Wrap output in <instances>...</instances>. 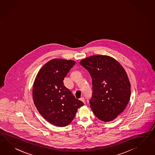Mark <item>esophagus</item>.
<instances>
[{"mask_svg":"<svg viewBox=\"0 0 155 155\" xmlns=\"http://www.w3.org/2000/svg\"><path fill=\"white\" fill-rule=\"evenodd\" d=\"M80 100L81 101H82V102H84V103H85V99H84V97H81V98H80Z\"/></svg>","mask_w":155,"mask_h":155,"instance_id":"esophagus-1","label":"esophagus"}]
</instances>
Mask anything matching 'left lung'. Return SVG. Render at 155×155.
<instances>
[{"instance_id":"left-lung-1","label":"left lung","mask_w":155,"mask_h":155,"mask_svg":"<svg viewBox=\"0 0 155 155\" xmlns=\"http://www.w3.org/2000/svg\"><path fill=\"white\" fill-rule=\"evenodd\" d=\"M92 78L91 109L103 121H110L121 113L130 97V84L124 69L114 58L96 55L80 61Z\"/></svg>"}]
</instances>
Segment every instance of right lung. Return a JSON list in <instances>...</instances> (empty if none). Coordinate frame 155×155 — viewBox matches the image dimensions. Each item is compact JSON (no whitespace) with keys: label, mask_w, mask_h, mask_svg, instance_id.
<instances>
[{"label":"right lung","mask_w":155,"mask_h":155,"mask_svg":"<svg viewBox=\"0 0 155 155\" xmlns=\"http://www.w3.org/2000/svg\"><path fill=\"white\" fill-rule=\"evenodd\" d=\"M75 64L70 60H51L41 68L35 80L32 90L35 105L43 117L57 127L68 125L78 109L84 105L63 83Z\"/></svg>","instance_id":"obj_1"}]
</instances>
